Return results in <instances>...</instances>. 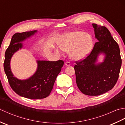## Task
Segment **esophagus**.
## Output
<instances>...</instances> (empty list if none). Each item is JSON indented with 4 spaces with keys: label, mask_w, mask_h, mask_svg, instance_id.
<instances>
[{
    "label": "esophagus",
    "mask_w": 125,
    "mask_h": 125,
    "mask_svg": "<svg viewBox=\"0 0 125 125\" xmlns=\"http://www.w3.org/2000/svg\"><path fill=\"white\" fill-rule=\"evenodd\" d=\"M65 65L66 66H70L71 65V63L70 62H66L65 63Z\"/></svg>",
    "instance_id": "1"
}]
</instances>
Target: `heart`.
<instances>
[{"mask_svg":"<svg viewBox=\"0 0 125 125\" xmlns=\"http://www.w3.org/2000/svg\"><path fill=\"white\" fill-rule=\"evenodd\" d=\"M58 46L63 51L69 52L71 59H83L92 49L93 40L91 35L82 31L64 34L60 39Z\"/></svg>","mask_w":125,"mask_h":125,"instance_id":"1","label":"heart"}]
</instances>
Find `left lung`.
<instances>
[{"instance_id":"8db88e82","label":"left lung","mask_w":125,"mask_h":125,"mask_svg":"<svg viewBox=\"0 0 125 125\" xmlns=\"http://www.w3.org/2000/svg\"><path fill=\"white\" fill-rule=\"evenodd\" d=\"M98 42L91 53L79 61H76L74 69L78 89L87 95H99L111 90L117 82L121 66L118 44L105 26L92 23ZM100 53L105 55L104 62L96 64Z\"/></svg>"}]
</instances>
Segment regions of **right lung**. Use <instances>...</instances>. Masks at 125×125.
Masks as SVG:
<instances>
[{"label": "right lung", "instance_id": "1", "mask_svg": "<svg viewBox=\"0 0 125 125\" xmlns=\"http://www.w3.org/2000/svg\"><path fill=\"white\" fill-rule=\"evenodd\" d=\"M37 31L17 33L13 35L5 52L4 68L10 86L16 94L31 99H43L50 94L58 73L64 64L62 60L38 61V69L28 79L20 80L14 77L10 70V61L14 53L22 48L20 42L24 41Z\"/></svg>", "mask_w": 125, "mask_h": 125}]
</instances>
